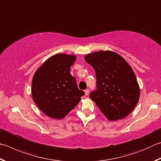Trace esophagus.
Listing matches in <instances>:
<instances>
[{"mask_svg":"<svg viewBox=\"0 0 161 161\" xmlns=\"http://www.w3.org/2000/svg\"><path fill=\"white\" fill-rule=\"evenodd\" d=\"M89 90L88 89H86L84 90V93H85V95L86 96H87V95L89 94Z\"/></svg>","mask_w":161,"mask_h":161,"instance_id":"34e87169","label":"esophagus"}]
</instances>
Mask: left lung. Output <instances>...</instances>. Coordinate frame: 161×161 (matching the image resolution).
I'll return each mask as SVG.
<instances>
[{
  "label": "left lung",
  "mask_w": 161,
  "mask_h": 161,
  "mask_svg": "<svg viewBox=\"0 0 161 161\" xmlns=\"http://www.w3.org/2000/svg\"><path fill=\"white\" fill-rule=\"evenodd\" d=\"M84 59L96 72V88L89 97L110 120L124 118L139 98V86L130 65L113 51H98Z\"/></svg>",
  "instance_id": "1"
}]
</instances>
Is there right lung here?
I'll list each match as a JSON object with an SVG mask.
<instances>
[{
    "mask_svg": "<svg viewBox=\"0 0 161 161\" xmlns=\"http://www.w3.org/2000/svg\"><path fill=\"white\" fill-rule=\"evenodd\" d=\"M75 55L56 54L46 61L32 80L33 100L39 109L53 118L65 117L85 93L78 89L70 68Z\"/></svg>",
    "mask_w": 161,
    "mask_h": 161,
    "instance_id": "1",
    "label": "right lung"
}]
</instances>
